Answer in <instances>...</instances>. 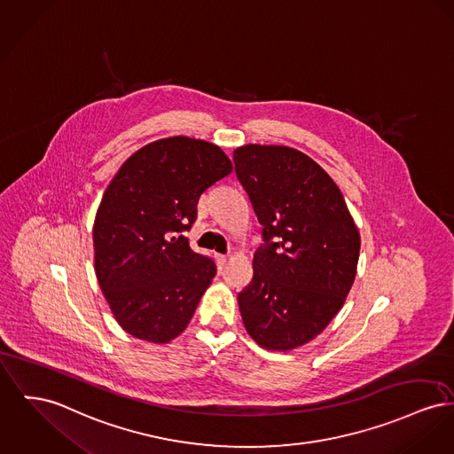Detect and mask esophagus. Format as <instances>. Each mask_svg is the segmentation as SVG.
Wrapping results in <instances>:
<instances>
[{
    "mask_svg": "<svg viewBox=\"0 0 454 454\" xmlns=\"http://www.w3.org/2000/svg\"><path fill=\"white\" fill-rule=\"evenodd\" d=\"M226 261H228V259H226L224 255H217V267L223 269V267L226 266Z\"/></svg>",
    "mask_w": 454,
    "mask_h": 454,
    "instance_id": "1",
    "label": "esophagus"
}]
</instances>
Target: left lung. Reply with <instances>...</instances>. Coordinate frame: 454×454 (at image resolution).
I'll use <instances>...</instances> for the list:
<instances>
[{
    "mask_svg": "<svg viewBox=\"0 0 454 454\" xmlns=\"http://www.w3.org/2000/svg\"><path fill=\"white\" fill-rule=\"evenodd\" d=\"M264 243L239 294L247 333L259 347L307 345L341 310L356 276L360 233L341 190L307 154L247 144L233 153Z\"/></svg>",
    "mask_w": 454,
    "mask_h": 454,
    "instance_id": "obj_1",
    "label": "left lung"
}]
</instances>
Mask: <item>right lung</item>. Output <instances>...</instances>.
<instances>
[{"mask_svg": "<svg viewBox=\"0 0 454 454\" xmlns=\"http://www.w3.org/2000/svg\"><path fill=\"white\" fill-rule=\"evenodd\" d=\"M231 171L221 147L180 135L138 149L107 185L92 228L94 267L129 334L160 345L185 331L215 264L182 233L199 197Z\"/></svg>", "mask_w": 454, "mask_h": 454, "instance_id": "right-lung-1", "label": "right lung"}]
</instances>
